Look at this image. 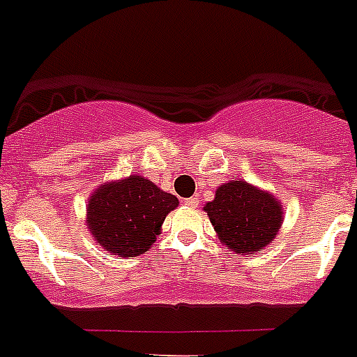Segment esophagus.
Listing matches in <instances>:
<instances>
[{
	"label": "esophagus",
	"instance_id": "obj_1",
	"mask_svg": "<svg viewBox=\"0 0 357 357\" xmlns=\"http://www.w3.org/2000/svg\"><path fill=\"white\" fill-rule=\"evenodd\" d=\"M184 204L188 207H193V209H195V207H198V198H185Z\"/></svg>",
	"mask_w": 357,
	"mask_h": 357
}]
</instances>
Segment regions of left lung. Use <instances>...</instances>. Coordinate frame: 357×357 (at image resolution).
Masks as SVG:
<instances>
[{"instance_id":"obj_1","label":"left lung","mask_w":357,"mask_h":357,"mask_svg":"<svg viewBox=\"0 0 357 357\" xmlns=\"http://www.w3.org/2000/svg\"><path fill=\"white\" fill-rule=\"evenodd\" d=\"M204 211L223 247L241 255L264 250L284 222V211L273 193L241 178L220 185Z\"/></svg>"}]
</instances>
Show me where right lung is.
Returning <instances> with one entry per match:
<instances>
[{
  "label": "right lung",
  "mask_w": 357,
  "mask_h": 357,
  "mask_svg": "<svg viewBox=\"0 0 357 357\" xmlns=\"http://www.w3.org/2000/svg\"><path fill=\"white\" fill-rule=\"evenodd\" d=\"M176 207L175 195L162 191L146 176L130 175L94 189L87 200L85 223L107 254L135 257L155 243L164 220Z\"/></svg>",
  "instance_id": "1"
}]
</instances>
